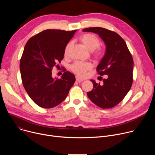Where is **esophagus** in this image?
Wrapping results in <instances>:
<instances>
[{
	"label": "esophagus",
	"instance_id": "esophagus-1",
	"mask_svg": "<svg viewBox=\"0 0 155 155\" xmlns=\"http://www.w3.org/2000/svg\"><path fill=\"white\" fill-rule=\"evenodd\" d=\"M83 80H84V79H83V78H80V77H78V76H77V77H76V81H77L80 82V81H83Z\"/></svg>",
	"mask_w": 155,
	"mask_h": 155
}]
</instances>
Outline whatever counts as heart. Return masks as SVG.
I'll list each match as a JSON object with an SVG mask.
<instances>
[{"mask_svg":"<svg viewBox=\"0 0 155 155\" xmlns=\"http://www.w3.org/2000/svg\"><path fill=\"white\" fill-rule=\"evenodd\" d=\"M80 40L91 51H94L97 48L99 47L101 43L99 38L96 35L91 33L85 34L81 35L80 37ZM72 42H69L67 46H66L64 50L65 55H67L68 54L69 51L72 47ZM102 53L103 51L98 48L95 51L94 54L97 57H101L102 55ZM92 68L93 64L91 62L82 61H76L71 67V70L75 74L80 77H84L86 75L87 72L90 71Z\"/></svg>","mask_w":155,"mask_h":155,"instance_id":"obj_1","label":"heart"}]
</instances>
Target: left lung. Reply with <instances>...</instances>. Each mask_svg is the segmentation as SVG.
I'll use <instances>...</instances> for the list:
<instances>
[{"mask_svg":"<svg viewBox=\"0 0 155 155\" xmlns=\"http://www.w3.org/2000/svg\"><path fill=\"white\" fill-rule=\"evenodd\" d=\"M84 32L97 34L106 45V52L97 65L99 75H107L104 84L91 80L93 89L87 93L90 99L102 108L118 105L126 96L133 81V59L123 38L115 32L99 27L88 28Z\"/></svg>","mask_w":155,"mask_h":155,"instance_id":"obj_1","label":"left lung"}]
</instances>
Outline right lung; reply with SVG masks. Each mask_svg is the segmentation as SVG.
<instances>
[{
    "label": "right lung",
    "mask_w": 155,
    "mask_h": 155,
    "mask_svg": "<svg viewBox=\"0 0 155 155\" xmlns=\"http://www.w3.org/2000/svg\"><path fill=\"white\" fill-rule=\"evenodd\" d=\"M77 30L47 29L26 43L19 68L22 82L31 99L39 107L53 108L68 96L75 77L65 71L61 78L52 77L53 68L64 58V50Z\"/></svg>",
    "instance_id": "obj_1"
}]
</instances>
